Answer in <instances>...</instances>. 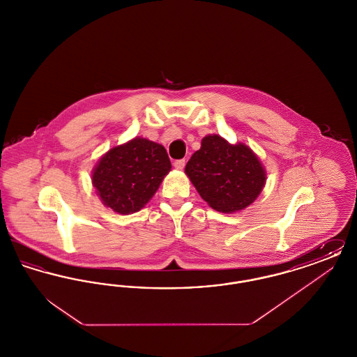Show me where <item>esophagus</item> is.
Returning a JSON list of instances; mask_svg holds the SVG:
<instances>
[{
  "instance_id": "obj_1",
  "label": "esophagus",
  "mask_w": 357,
  "mask_h": 357,
  "mask_svg": "<svg viewBox=\"0 0 357 357\" xmlns=\"http://www.w3.org/2000/svg\"><path fill=\"white\" fill-rule=\"evenodd\" d=\"M185 165H186V160L185 159H178L174 162V167L176 170H183L185 169Z\"/></svg>"
}]
</instances>
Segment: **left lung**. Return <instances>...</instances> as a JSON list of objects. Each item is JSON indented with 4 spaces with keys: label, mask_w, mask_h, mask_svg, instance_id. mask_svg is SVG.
Returning <instances> with one entry per match:
<instances>
[{
    "label": "left lung",
    "mask_w": 357,
    "mask_h": 357,
    "mask_svg": "<svg viewBox=\"0 0 357 357\" xmlns=\"http://www.w3.org/2000/svg\"><path fill=\"white\" fill-rule=\"evenodd\" d=\"M185 171L202 199L222 213L253 204L266 179L261 162L248 146H231L218 135L204 136Z\"/></svg>",
    "instance_id": "left-lung-1"
}]
</instances>
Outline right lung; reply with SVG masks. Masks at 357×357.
Listing matches in <instances>:
<instances>
[{
    "mask_svg": "<svg viewBox=\"0 0 357 357\" xmlns=\"http://www.w3.org/2000/svg\"><path fill=\"white\" fill-rule=\"evenodd\" d=\"M170 170L162 144L135 137L102 156L92 174V183L107 207L131 214L153 198Z\"/></svg>",
    "mask_w": 357,
    "mask_h": 357,
    "instance_id": "add662e5",
    "label": "right lung"
}]
</instances>
